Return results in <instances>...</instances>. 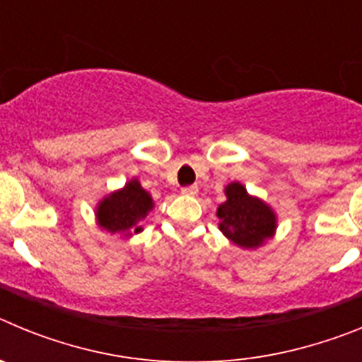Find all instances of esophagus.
<instances>
[{"mask_svg":"<svg viewBox=\"0 0 362 362\" xmlns=\"http://www.w3.org/2000/svg\"><path fill=\"white\" fill-rule=\"evenodd\" d=\"M197 192H199V188H197L196 185H192V187H185V188H181V194H183V196H190V197H194V196H197Z\"/></svg>","mask_w":362,"mask_h":362,"instance_id":"1","label":"esophagus"}]
</instances>
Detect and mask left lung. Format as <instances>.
Listing matches in <instances>:
<instances>
[{
	"mask_svg": "<svg viewBox=\"0 0 362 362\" xmlns=\"http://www.w3.org/2000/svg\"><path fill=\"white\" fill-rule=\"evenodd\" d=\"M225 203L219 204V230L243 250H257L277 232V214L270 204L248 194L239 181L225 187Z\"/></svg>",
	"mask_w": 362,
	"mask_h": 362,
	"instance_id": "1",
	"label": "left lung"
}]
</instances>
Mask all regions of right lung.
<instances>
[{"mask_svg": "<svg viewBox=\"0 0 362 362\" xmlns=\"http://www.w3.org/2000/svg\"><path fill=\"white\" fill-rule=\"evenodd\" d=\"M152 196L141 187L139 179H129L124 187L112 190L98 201L94 210L95 225L108 233H117L121 238H132L143 232V221L153 210Z\"/></svg>", "mask_w": 362, "mask_h": 362, "instance_id": "add662e5", "label": "right lung"}]
</instances>
